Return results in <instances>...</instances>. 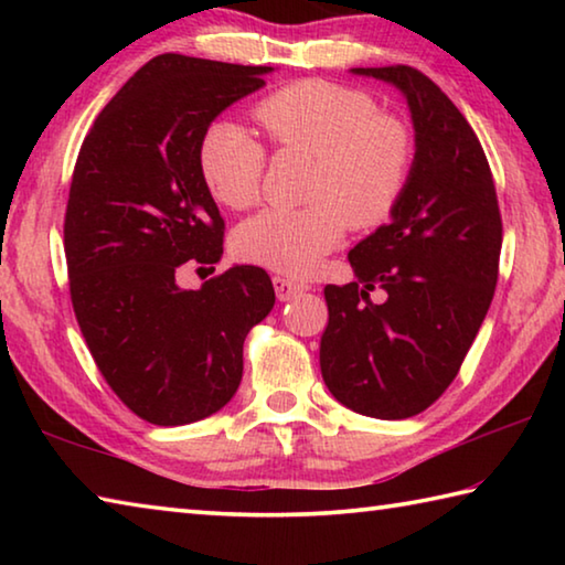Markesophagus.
Listing matches in <instances>:
<instances>
[{"instance_id": "obj_1", "label": "esophagus", "mask_w": 565, "mask_h": 565, "mask_svg": "<svg viewBox=\"0 0 565 565\" xmlns=\"http://www.w3.org/2000/svg\"><path fill=\"white\" fill-rule=\"evenodd\" d=\"M306 289H309V284L289 279V276H274V291H276V299H279V301L296 299V296L303 294Z\"/></svg>"}]
</instances>
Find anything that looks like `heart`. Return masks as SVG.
Masks as SVG:
<instances>
[{"label": "heart", "instance_id": "b5f03b06", "mask_svg": "<svg viewBox=\"0 0 565 565\" xmlns=\"http://www.w3.org/2000/svg\"><path fill=\"white\" fill-rule=\"evenodd\" d=\"M256 119L279 149L317 157L309 206L264 209L236 228L242 262L284 276H309L341 244L349 224H386L404 196L414 139L404 121L381 114L359 89L303 79L269 94ZM266 151L234 121L209 124L199 141V171L218 204L248 209L259 202Z\"/></svg>", "mask_w": 565, "mask_h": 565}]
</instances>
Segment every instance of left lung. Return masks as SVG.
Listing matches in <instances>:
<instances>
[{"label": "left lung", "instance_id": "left-lung-1", "mask_svg": "<svg viewBox=\"0 0 565 565\" xmlns=\"http://www.w3.org/2000/svg\"><path fill=\"white\" fill-rule=\"evenodd\" d=\"M396 87L414 124V164L391 222L351 248L356 281L323 289L319 363L356 414L416 416L456 379L499 279L501 212L481 141L456 104L411 66H356ZM384 288V305L367 294Z\"/></svg>", "mask_w": 565, "mask_h": 565}]
</instances>
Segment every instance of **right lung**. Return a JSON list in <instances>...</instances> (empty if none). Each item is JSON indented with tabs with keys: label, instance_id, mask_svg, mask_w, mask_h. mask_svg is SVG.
<instances>
[{
	"label": "right lung",
	"instance_id": "obj_1",
	"mask_svg": "<svg viewBox=\"0 0 565 565\" xmlns=\"http://www.w3.org/2000/svg\"><path fill=\"white\" fill-rule=\"evenodd\" d=\"M269 72L159 54L79 149L64 218L74 313L102 376L149 424L184 426L224 408L242 384L246 333L274 309L259 266H232L196 291L177 281L186 262L212 266L224 254L199 141Z\"/></svg>",
	"mask_w": 565,
	"mask_h": 565
}]
</instances>
